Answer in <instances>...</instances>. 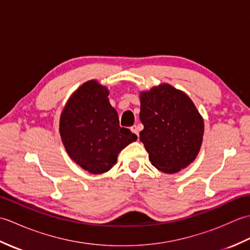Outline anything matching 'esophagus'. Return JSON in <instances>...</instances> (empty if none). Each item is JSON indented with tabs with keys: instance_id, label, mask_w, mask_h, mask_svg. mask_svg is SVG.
Instances as JSON below:
<instances>
[{
	"instance_id": "obj_1",
	"label": "esophagus",
	"mask_w": 250,
	"mask_h": 250,
	"mask_svg": "<svg viewBox=\"0 0 250 250\" xmlns=\"http://www.w3.org/2000/svg\"><path fill=\"white\" fill-rule=\"evenodd\" d=\"M131 131L133 132V133H135L137 136H139V133H140V128L137 126L136 125H134L133 126H131Z\"/></svg>"
}]
</instances>
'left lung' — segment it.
Wrapping results in <instances>:
<instances>
[{
  "mask_svg": "<svg viewBox=\"0 0 250 250\" xmlns=\"http://www.w3.org/2000/svg\"><path fill=\"white\" fill-rule=\"evenodd\" d=\"M140 140L149 160L164 173H176L192 162L201 148L204 122L188 95L169 84L141 93Z\"/></svg>",
  "mask_w": 250,
  "mask_h": 250,
  "instance_id": "8db88e82",
  "label": "left lung"
}]
</instances>
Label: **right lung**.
Instances as JSON below:
<instances>
[{"instance_id":"right-lung-1","label":"right lung","mask_w":250,"mask_h":250,"mask_svg":"<svg viewBox=\"0 0 250 250\" xmlns=\"http://www.w3.org/2000/svg\"><path fill=\"white\" fill-rule=\"evenodd\" d=\"M108 91L95 81L84 83L68 100L60 118V134L68 155L89 173L109 171L117 156L137 136L119 125Z\"/></svg>"}]
</instances>
